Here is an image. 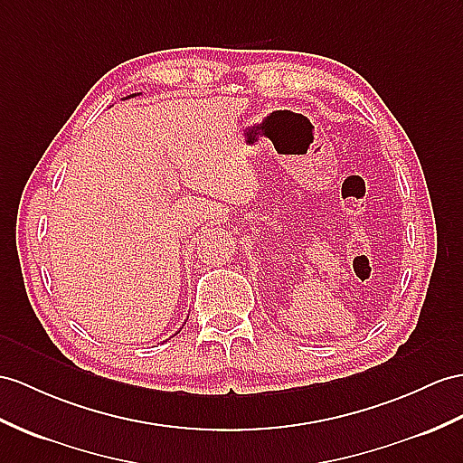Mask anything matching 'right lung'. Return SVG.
I'll list each match as a JSON object with an SVG mask.
<instances>
[{
  "label": "right lung",
  "mask_w": 463,
  "mask_h": 463,
  "mask_svg": "<svg viewBox=\"0 0 463 463\" xmlns=\"http://www.w3.org/2000/svg\"><path fill=\"white\" fill-rule=\"evenodd\" d=\"M133 96H139V94H131V96H128V98H133ZM180 332V330H178Z\"/></svg>",
  "instance_id": "obj_1"
}]
</instances>
